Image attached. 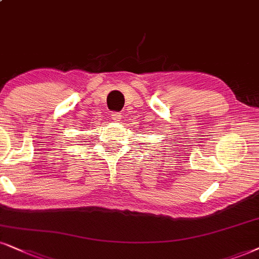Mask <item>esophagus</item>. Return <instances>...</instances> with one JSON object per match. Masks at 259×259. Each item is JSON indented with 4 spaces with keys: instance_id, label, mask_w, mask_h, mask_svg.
<instances>
[{
    "instance_id": "1",
    "label": "esophagus",
    "mask_w": 259,
    "mask_h": 259,
    "mask_svg": "<svg viewBox=\"0 0 259 259\" xmlns=\"http://www.w3.org/2000/svg\"><path fill=\"white\" fill-rule=\"evenodd\" d=\"M111 118H112L113 122H119L122 119V113L120 112H112L111 114Z\"/></svg>"
}]
</instances>
